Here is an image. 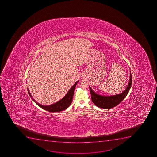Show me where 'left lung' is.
<instances>
[{"label":"left lung","instance_id":"8db88e82","mask_svg":"<svg viewBox=\"0 0 157 157\" xmlns=\"http://www.w3.org/2000/svg\"><path fill=\"white\" fill-rule=\"evenodd\" d=\"M132 83V77L130 71V78L128 84L126 89L122 93L117 95L110 96H103L98 95L92 90L91 87L89 86L91 94V99L92 101L97 106L102 109H111L117 105L123 100L128 93Z\"/></svg>","mask_w":157,"mask_h":157}]
</instances>
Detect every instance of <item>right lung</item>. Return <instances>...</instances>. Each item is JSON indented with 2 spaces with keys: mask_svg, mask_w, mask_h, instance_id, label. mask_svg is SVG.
<instances>
[{
  "mask_svg": "<svg viewBox=\"0 0 157 157\" xmlns=\"http://www.w3.org/2000/svg\"><path fill=\"white\" fill-rule=\"evenodd\" d=\"M78 82H79V80L76 81L75 83L72 86V87L70 89V90H68V92H67V93L66 94L65 96L61 99L60 101L55 103L54 104L50 105H41V104L37 102L33 98H32L31 95L28 89V91L29 94L30 95V97H31L32 99L33 100V101L36 103L38 105L41 107L42 109H44V110H47L48 112H60L62 110L66 109L67 107H69V106L71 104L72 100H73L75 89L76 85Z\"/></svg>",
  "mask_w": 157,
  "mask_h": 157,
  "instance_id": "1",
  "label": "right lung"
}]
</instances>
